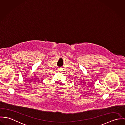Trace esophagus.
<instances>
[{"label":"esophagus","mask_w":125,"mask_h":125,"mask_svg":"<svg viewBox=\"0 0 125 125\" xmlns=\"http://www.w3.org/2000/svg\"><path fill=\"white\" fill-rule=\"evenodd\" d=\"M59 70H60V69H59Z\"/></svg>","instance_id":"1"}]
</instances>
